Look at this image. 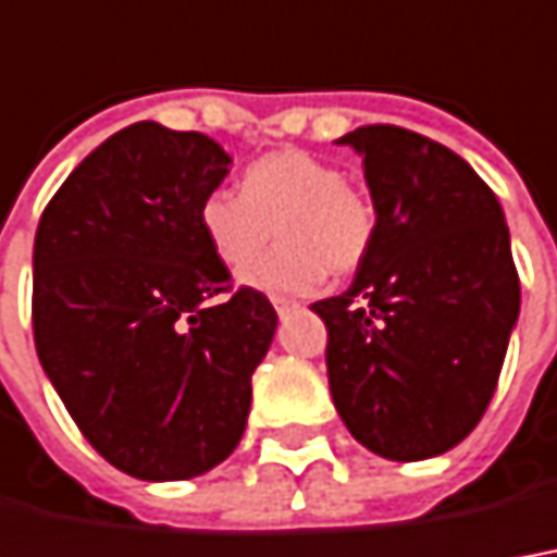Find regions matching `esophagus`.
I'll list each match as a JSON object with an SVG mask.
<instances>
[{
	"instance_id": "esophagus-1",
	"label": "esophagus",
	"mask_w": 557,
	"mask_h": 557,
	"mask_svg": "<svg viewBox=\"0 0 557 557\" xmlns=\"http://www.w3.org/2000/svg\"><path fill=\"white\" fill-rule=\"evenodd\" d=\"M274 308H277L280 317H286L289 310L298 308V301H293V298H274Z\"/></svg>"
}]
</instances>
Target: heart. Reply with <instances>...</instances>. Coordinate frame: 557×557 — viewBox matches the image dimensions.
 <instances>
[{"mask_svg": "<svg viewBox=\"0 0 557 557\" xmlns=\"http://www.w3.org/2000/svg\"><path fill=\"white\" fill-rule=\"evenodd\" d=\"M200 228L219 262L237 271L273 231L281 247L249 264L240 280L271 295L310 293L332 274H354L377 237V203L344 180V170L305 149L252 161L240 195L215 188L200 203Z\"/></svg>", "mask_w": 557, "mask_h": 557, "instance_id": "1", "label": "heart"}]
</instances>
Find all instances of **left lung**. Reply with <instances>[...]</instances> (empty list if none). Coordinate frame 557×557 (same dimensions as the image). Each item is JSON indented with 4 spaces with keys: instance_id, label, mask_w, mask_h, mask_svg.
Masks as SVG:
<instances>
[{
    "instance_id": "obj_1",
    "label": "left lung",
    "mask_w": 557,
    "mask_h": 557,
    "mask_svg": "<svg viewBox=\"0 0 557 557\" xmlns=\"http://www.w3.org/2000/svg\"><path fill=\"white\" fill-rule=\"evenodd\" d=\"M338 143L362 154L377 237L354 286L310 305L329 332L332 403L369 451L436 457L482 421L518 320L503 207L430 136L366 124Z\"/></svg>"
}]
</instances>
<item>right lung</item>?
<instances>
[{
	"label": "right lung",
	"mask_w": 557,
	"mask_h": 557,
	"mask_svg": "<svg viewBox=\"0 0 557 557\" xmlns=\"http://www.w3.org/2000/svg\"><path fill=\"white\" fill-rule=\"evenodd\" d=\"M228 164L210 136L136 121L72 170L36 228L41 369L94 451L134 479H195L237 448L277 329L200 228Z\"/></svg>",
	"instance_id": "add662e5"
}]
</instances>
